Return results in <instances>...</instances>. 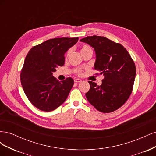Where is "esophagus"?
<instances>
[{"label":"esophagus","mask_w":156,"mask_h":156,"mask_svg":"<svg viewBox=\"0 0 156 156\" xmlns=\"http://www.w3.org/2000/svg\"><path fill=\"white\" fill-rule=\"evenodd\" d=\"M74 82L75 83H80V82H81V80L80 79H74Z\"/></svg>","instance_id":"esophagus-1"}]
</instances>
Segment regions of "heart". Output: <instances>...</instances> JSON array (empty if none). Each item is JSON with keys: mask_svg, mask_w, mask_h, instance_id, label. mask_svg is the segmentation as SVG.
<instances>
[{"mask_svg": "<svg viewBox=\"0 0 156 156\" xmlns=\"http://www.w3.org/2000/svg\"><path fill=\"white\" fill-rule=\"evenodd\" d=\"M87 51H92V49L90 48L88 45H83L81 48V54L83 55V53H86V52H87ZM71 52H72V49H68V51H67V53H66V56H67V57L70 55ZM83 68H75V69H74V72L75 73H77L79 75H81L83 73Z\"/></svg>", "mask_w": 156, "mask_h": 156, "instance_id": "1", "label": "heart"}]
</instances>
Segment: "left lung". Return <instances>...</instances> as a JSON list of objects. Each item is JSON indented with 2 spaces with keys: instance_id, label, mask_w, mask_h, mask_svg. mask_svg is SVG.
<instances>
[{
  "instance_id": "obj_1",
  "label": "left lung",
  "mask_w": 156,
  "mask_h": 156,
  "mask_svg": "<svg viewBox=\"0 0 156 156\" xmlns=\"http://www.w3.org/2000/svg\"><path fill=\"white\" fill-rule=\"evenodd\" d=\"M93 47L96 54L94 69L103 75L100 86L88 81L86 97L90 104L103 113L111 112L123 105L133 90L136 67L124 47L103 36H87L81 40Z\"/></svg>"
}]
</instances>
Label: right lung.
<instances>
[{
	"mask_svg": "<svg viewBox=\"0 0 156 156\" xmlns=\"http://www.w3.org/2000/svg\"><path fill=\"white\" fill-rule=\"evenodd\" d=\"M79 37H56L30 49L20 75L22 87L32 104L43 111H52L66 100L74 81L68 77L59 82L53 73L64 64V53Z\"/></svg>",
	"mask_w": 156,
	"mask_h": 156,
	"instance_id": "obj_1",
	"label": "right lung"
}]
</instances>
